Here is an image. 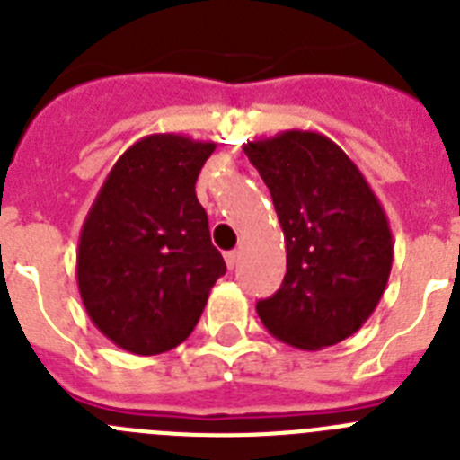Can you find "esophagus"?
I'll return each instance as SVG.
<instances>
[{
    "mask_svg": "<svg viewBox=\"0 0 460 460\" xmlns=\"http://www.w3.org/2000/svg\"><path fill=\"white\" fill-rule=\"evenodd\" d=\"M239 258H242V253H239V251H230V253H226L227 270H234V267L239 265Z\"/></svg>",
    "mask_w": 460,
    "mask_h": 460,
    "instance_id": "esophagus-1",
    "label": "esophagus"
}]
</instances>
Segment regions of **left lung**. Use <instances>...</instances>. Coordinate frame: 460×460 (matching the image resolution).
Here are the masks:
<instances>
[{
	"label": "left lung",
	"instance_id": "left-lung-1",
	"mask_svg": "<svg viewBox=\"0 0 460 460\" xmlns=\"http://www.w3.org/2000/svg\"><path fill=\"white\" fill-rule=\"evenodd\" d=\"M274 200L288 271L255 311L270 334L299 350L352 336L387 288L394 243L387 214L352 158L315 131L243 145Z\"/></svg>",
	"mask_w": 460,
	"mask_h": 460
}]
</instances>
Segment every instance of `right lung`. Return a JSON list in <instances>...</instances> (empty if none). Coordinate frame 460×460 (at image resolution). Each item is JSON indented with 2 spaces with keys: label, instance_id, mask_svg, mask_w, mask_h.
<instances>
[{
  "label": "right lung",
  "instance_id": "obj_1",
  "mask_svg": "<svg viewBox=\"0 0 460 460\" xmlns=\"http://www.w3.org/2000/svg\"><path fill=\"white\" fill-rule=\"evenodd\" d=\"M217 142L154 133L126 149L80 230L78 290L101 334L133 355L184 343L226 274L195 181Z\"/></svg>",
  "mask_w": 460,
  "mask_h": 460
}]
</instances>
